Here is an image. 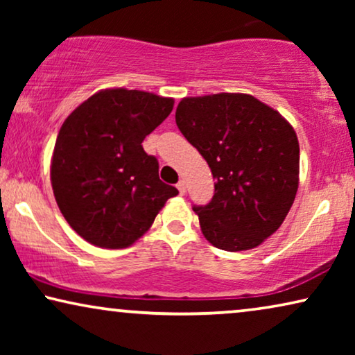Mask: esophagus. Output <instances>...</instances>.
<instances>
[{"instance_id": "1", "label": "esophagus", "mask_w": 355, "mask_h": 355, "mask_svg": "<svg viewBox=\"0 0 355 355\" xmlns=\"http://www.w3.org/2000/svg\"><path fill=\"white\" fill-rule=\"evenodd\" d=\"M176 187H178V191H179V193H181V196H184V193H186V182H184V181H179L176 184Z\"/></svg>"}]
</instances>
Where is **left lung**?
Here are the masks:
<instances>
[{"instance_id": "obj_1", "label": "left lung", "mask_w": 355, "mask_h": 355, "mask_svg": "<svg viewBox=\"0 0 355 355\" xmlns=\"http://www.w3.org/2000/svg\"><path fill=\"white\" fill-rule=\"evenodd\" d=\"M176 124L205 158L215 196L193 207L207 241L227 252L260 245L283 225L299 187V140L278 111L247 94L187 96Z\"/></svg>"}]
</instances>
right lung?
Returning a JSON list of instances; mask_svg holds the SVG:
<instances>
[{"label": "right lung", "instance_id": "right-lung-1", "mask_svg": "<svg viewBox=\"0 0 355 355\" xmlns=\"http://www.w3.org/2000/svg\"><path fill=\"white\" fill-rule=\"evenodd\" d=\"M173 106V98L150 92L106 89L62 123L51 158L53 193L62 216L87 242L129 247L179 193L159 179L158 159L142 147Z\"/></svg>", "mask_w": 355, "mask_h": 355}]
</instances>
